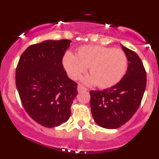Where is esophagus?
<instances>
[{"label": "esophagus", "mask_w": 159, "mask_h": 159, "mask_svg": "<svg viewBox=\"0 0 159 159\" xmlns=\"http://www.w3.org/2000/svg\"><path fill=\"white\" fill-rule=\"evenodd\" d=\"M87 90V89H86L85 87H84V86L82 85V84H78V91H86Z\"/></svg>", "instance_id": "obj_1"}]
</instances>
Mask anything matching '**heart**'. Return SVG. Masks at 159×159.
Listing matches in <instances>:
<instances>
[{"label": "heart", "mask_w": 159, "mask_h": 159, "mask_svg": "<svg viewBox=\"0 0 159 159\" xmlns=\"http://www.w3.org/2000/svg\"><path fill=\"white\" fill-rule=\"evenodd\" d=\"M62 63L68 76L78 79L89 67V76L84 79L100 89H108L121 81L128 68L127 55L121 49L101 45H84L77 50L76 55L66 52Z\"/></svg>", "instance_id": "obj_1"}]
</instances>
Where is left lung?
<instances>
[{"instance_id": "obj_1", "label": "left lung", "mask_w": 159, "mask_h": 159, "mask_svg": "<svg viewBox=\"0 0 159 159\" xmlns=\"http://www.w3.org/2000/svg\"><path fill=\"white\" fill-rule=\"evenodd\" d=\"M129 67L121 81L110 89L90 91L91 114L105 129H115L129 121L139 108L146 88V71L134 51L122 46Z\"/></svg>"}]
</instances>
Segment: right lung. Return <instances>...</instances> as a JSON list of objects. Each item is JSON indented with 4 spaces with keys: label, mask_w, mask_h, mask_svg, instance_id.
I'll use <instances>...</instances> for the list:
<instances>
[{
    "label": "right lung",
    "mask_w": 159,
    "mask_h": 159,
    "mask_svg": "<svg viewBox=\"0 0 159 159\" xmlns=\"http://www.w3.org/2000/svg\"><path fill=\"white\" fill-rule=\"evenodd\" d=\"M70 40H48L29 46L16 68V87L28 115L47 128L59 126L70 118L78 84L64 69L62 59Z\"/></svg>",
    "instance_id": "obj_1"
}]
</instances>
